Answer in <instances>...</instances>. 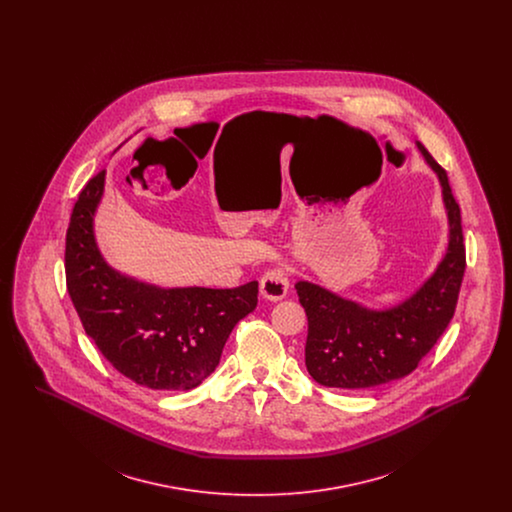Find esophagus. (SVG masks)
<instances>
[{
  "label": "esophagus",
  "mask_w": 512,
  "mask_h": 512,
  "mask_svg": "<svg viewBox=\"0 0 512 512\" xmlns=\"http://www.w3.org/2000/svg\"><path fill=\"white\" fill-rule=\"evenodd\" d=\"M290 290V280L284 268H270L259 280V292L268 301H280Z\"/></svg>",
  "instance_id": "34e87169"
}]
</instances>
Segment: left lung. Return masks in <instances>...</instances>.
<instances>
[{
  "label": "left lung",
  "instance_id": "8db88e82",
  "mask_svg": "<svg viewBox=\"0 0 512 512\" xmlns=\"http://www.w3.org/2000/svg\"><path fill=\"white\" fill-rule=\"evenodd\" d=\"M416 146L441 184L449 222L447 251L434 274L411 297L382 311L305 280L295 284L309 320L305 365L320 386L366 390L405 378L455 315L466 267L461 209L451 194L447 172L426 147Z\"/></svg>",
  "mask_w": 512,
  "mask_h": 512
}]
</instances>
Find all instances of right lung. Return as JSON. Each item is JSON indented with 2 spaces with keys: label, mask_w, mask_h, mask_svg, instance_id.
<instances>
[{
  "label": "right lung",
  "mask_w": 512,
  "mask_h": 512,
  "mask_svg": "<svg viewBox=\"0 0 512 512\" xmlns=\"http://www.w3.org/2000/svg\"><path fill=\"white\" fill-rule=\"evenodd\" d=\"M105 186L78 195L67 230V290L86 334L122 376L149 390H194L219 365L234 326L255 311L259 284L232 290L159 288L107 265L94 234Z\"/></svg>",
  "instance_id": "1"
}]
</instances>
